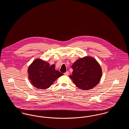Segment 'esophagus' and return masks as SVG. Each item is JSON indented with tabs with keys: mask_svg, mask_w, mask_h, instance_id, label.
<instances>
[{
	"mask_svg": "<svg viewBox=\"0 0 129 129\" xmlns=\"http://www.w3.org/2000/svg\"><path fill=\"white\" fill-rule=\"evenodd\" d=\"M64 74L65 75H68L69 74V72L68 71H67V72H66V73H65Z\"/></svg>",
	"mask_w": 129,
	"mask_h": 129,
	"instance_id": "obj_1",
	"label": "esophagus"
}]
</instances>
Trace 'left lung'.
I'll use <instances>...</instances> for the list:
<instances>
[{
	"label": "left lung",
	"instance_id": "obj_1",
	"mask_svg": "<svg viewBox=\"0 0 129 129\" xmlns=\"http://www.w3.org/2000/svg\"><path fill=\"white\" fill-rule=\"evenodd\" d=\"M73 74L69 77L76 86L83 90H89L97 86L102 76V68L94 58L86 56L73 64Z\"/></svg>",
	"mask_w": 129,
	"mask_h": 129
}]
</instances>
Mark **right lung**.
Returning <instances> with one entry per match:
<instances>
[{
    "label": "right lung",
    "mask_w": 129,
    "mask_h": 129,
    "mask_svg": "<svg viewBox=\"0 0 129 129\" xmlns=\"http://www.w3.org/2000/svg\"><path fill=\"white\" fill-rule=\"evenodd\" d=\"M27 73L31 84L40 89L49 88L53 82L63 75L55 70V64L50 66L48 62L40 58L32 62L28 68Z\"/></svg>",
    "instance_id": "obj_1"
}]
</instances>
